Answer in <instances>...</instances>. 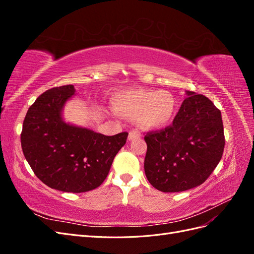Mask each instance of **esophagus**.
Here are the masks:
<instances>
[{
	"label": "esophagus",
	"mask_w": 254,
	"mask_h": 254,
	"mask_svg": "<svg viewBox=\"0 0 254 254\" xmlns=\"http://www.w3.org/2000/svg\"><path fill=\"white\" fill-rule=\"evenodd\" d=\"M139 136H140L139 132L135 131V130H131V131H130L129 134H128V140L129 141H132L134 139H137V137H139Z\"/></svg>",
	"instance_id": "esophagus-1"
}]
</instances>
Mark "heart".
<instances>
[{
  "mask_svg": "<svg viewBox=\"0 0 254 254\" xmlns=\"http://www.w3.org/2000/svg\"><path fill=\"white\" fill-rule=\"evenodd\" d=\"M112 108L122 117L136 119L146 130H158L173 122L178 103L175 95L165 90L129 89L115 94Z\"/></svg>",
  "mask_w": 254,
  "mask_h": 254,
  "instance_id": "heart-1",
  "label": "heart"
}]
</instances>
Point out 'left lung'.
<instances>
[{
  "instance_id": "left-lung-1",
  "label": "left lung",
  "mask_w": 254,
  "mask_h": 254,
  "mask_svg": "<svg viewBox=\"0 0 254 254\" xmlns=\"http://www.w3.org/2000/svg\"><path fill=\"white\" fill-rule=\"evenodd\" d=\"M187 94L173 124L144 137L146 178L164 193L200 186L219 163L225 148L220 110L201 94Z\"/></svg>"
}]
</instances>
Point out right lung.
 <instances>
[{"label":"right lung","mask_w":254,"mask_h":254,"mask_svg":"<svg viewBox=\"0 0 254 254\" xmlns=\"http://www.w3.org/2000/svg\"><path fill=\"white\" fill-rule=\"evenodd\" d=\"M75 94L73 84L45 91L29 107L21 145L35 175L48 187L67 193L98 188L128 132L104 135L65 123L63 111Z\"/></svg>","instance_id":"1"}]
</instances>
